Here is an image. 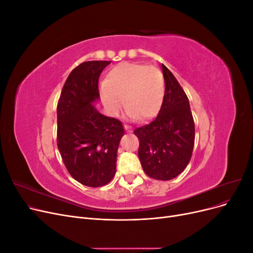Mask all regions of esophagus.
Segmentation results:
<instances>
[{
  "label": "esophagus",
  "instance_id": "obj_1",
  "mask_svg": "<svg viewBox=\"0 0 253 253\" xmlns=\"http://www.w3.org/2000/svg\"><path fill=\"white\" fill-rule=\"evenodd\" d=\"M124 126H125V128H126V132H132V127L129 126H127V125H125Z\"/></svg>",
  "mask_w": 253,
  "mask_h": 253
}]
</instances>
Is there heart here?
I'll use <instances>...</instances> for the list:
<instances>
[{"label": "heart", "mask_w": 253, "mask_h": 253, "mask_svg": "<svg viewBox=\"0 0 253 253\" xmlns=\"http://www.w3.org/2000/svg\"><path fill=\"white\" fill-rule=\"evenodd\" d=\"M165 94L163 73L155 66L137 62H122L114 66L100 86L101 100L111 115L118 116L126 104L127 116L140 120L157 116L163 108Z\"/></svg>", "instance_id": "b5f03b06"}]
</instances>
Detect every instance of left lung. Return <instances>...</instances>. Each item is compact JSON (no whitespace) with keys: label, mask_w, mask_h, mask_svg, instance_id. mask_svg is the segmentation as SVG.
Instances as JSON below:
<instances>
[{"label":"left lung","mask_w":253,"mask_h":253,"mask_svg":"<svg viewBox=\"0 0 253 253\" xmlns=\"http://www.w3.org/2000/svg\"><path fill=\"white\" fill-rule=\"evenodd\" d=\"M166 94L163 108L151 124L137 127L138 156L150 177L170 180L178 176L192 156L195 126L189 99L174 75L162 64Z\"/></svg>","instance_id":"left-lung-1"}]
</instances>
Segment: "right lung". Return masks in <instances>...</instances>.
Returning <instances> with one entry per match:
<instances>
[{
  "instance_id": "add662e5",
  "label": "right lung",
  "mask_w": 253,
  "mask_h": 253,
  "mask_svg": "<svg viewBox=\"0 0 253 253\" xmlns=\"http://www.w3.org/2000/svg\"><path fill=\"white\" fill-rule=\"evenodd\" d=\"M111 61H87L72 71L57 106V143L72 177L87 187L109 183L116 173L125 129L116 118L96 109L99 76Z\"/></svg>"
}]
</instances>
